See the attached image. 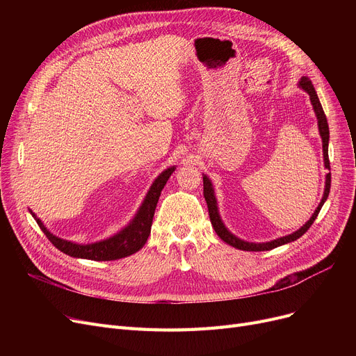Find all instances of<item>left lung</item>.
Masks as SVG:
<instances>
[{"label":"left lung","instance_id":"8db88e82","mask_svg":"<svg viewBox=\"0 0 356 356\" xmlns=\"http://www.w3.org/2000/svg\"><path fill=\"white\" fill-rule=\"evenodd\" d=\"M298 86H300L305 92H307L309 97H310V102L313 105L314 114H316V118H317V127H319V134L322 137L325 167L327 168V170H330L329 153H327V147H329V125H327V120H326V115H325V112H323L322 104L319 101V97H317L314 88H313L312 81L307 76H302L300 78V81H298ZM329 192H330V173L326 175L325 192H323V197H322V200L319 203V207L316 208V211L313 212L310 219L305 223V225L300 229H297L296 232H293L290 235L277 238V239H273V241H268V242H248V241H244V239L235 236L225 227V223L222 222L220 215H219V209H218V202H216V196H215V191H213V184H212L211 179L207 175H203V196H204V200H207V203H208L209 218H211V222H212V227H213L215 232L218 234V236L223 242H227V244H229L231 247L242 250V251H270L273 248H277L280 245L289 244V242H293V241L300 238L303 234L307 232V229L312 227V223L314 222L317 215H319V212H321V209L323 207V203L326 202V199L329 196Z\"/></svg>","mask_w":356,"mask_h":356}]
</instances>
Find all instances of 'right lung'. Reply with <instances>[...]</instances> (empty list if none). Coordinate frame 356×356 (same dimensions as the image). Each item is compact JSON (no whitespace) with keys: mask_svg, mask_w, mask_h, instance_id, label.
Returning <instances> with one entry per match:
<instances>
[{"mask_svg":"<svg viewBox=\"0 0 356 356\" xmlns=\"http://www.w3.org/2000/svg\"><path fill=\"white\" fill-rule=\"evenodd\" d=\"M175 170H176V165L167 167L165 170H163L156 177L153 184L149 186L141 207L138 208L137 213L134 215L133 219L129 220L127 227H124L115 235L97 241V242H92V244H76V242L56 236L44 227V223L35 216V213H33L31 209H30V213L33 215L37 225H39L40 229L46 234V236L49 238L51 244L62 252H65L66 255H70L73 258L92 259V261L120 259L140 251L144 247L149 232H152V223H153V216H154L159 197L161 195L164 184L167 183L168 179H170Z\"/></svg>","mask_w":356,"mask_h":356,"instance_id":"add662e5","label":"right lung"}]
</instances>
